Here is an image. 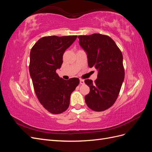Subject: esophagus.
<instances>
[{
  "instance_id": "34e87169",
  "label": "esophagus",
  "mask_w": 152,
  "mask_h": 152,
  "mask_svg": "<svg viewBox=\"0 0 152 152\" xmlns=\"http://www.w3.org/2000/svg\"><path fill=\"white\" fill-rule=\"evenodd\" d=\"M80 84H82V85L84 84H85L84 80H82V79H80Z\"/></svg>"
}]
</instances>
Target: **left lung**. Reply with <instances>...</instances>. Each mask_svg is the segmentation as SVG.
<instances>
[{
  "instance_id": "1",
  "label": "left lung",
  "mask_w": 152,
  "mask_h": 152,
  "mask_svg": "<svg viewBox=\"0 0 152 152\" xmlns=\"http://www.w3.org/2000/svg\"><path fill=\"white\" fill-rule=\"evenodd\" d=\"M78 38L87 54L89 66L98 71L94 82L89 79L84 81L90 88L89 93L85 96L86 103L94 111H104L115 102L124 80L122 52L107 35L94 34Z\"/></svg>"
}]
</instances>
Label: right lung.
Masks as SVG:
<instances>
[{
  "mask_svg": "<svg viewBox=\"0 0 152 152\" xmlns=\"http://www.w3.org/2000/svg\"><path fill=\"white\" fill-rule=\"evenodd\" d=\"M77 37H44L31 49L29 72L35 93L41 104L53 114L66 111L71 94L80 82L78 78L63 80L56 72L61 68L64 53Z\"/></svg>",
  "mask_w": 152,
  "mask_h": 152,
  "instance_id": "obj_1",
  "label": "right lung"
}]
</instances>
